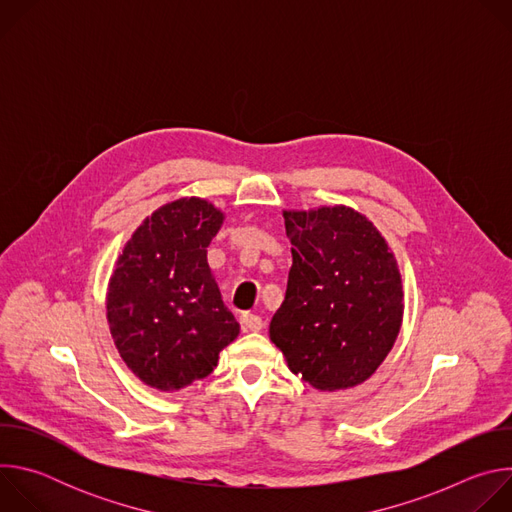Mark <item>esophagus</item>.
<instances>
[{
  "label": "esophagus",
  "instance_id": "esophagus-1",
  "mask_svg": "<svg viewBox=\"0 0 512 512\" xmlns=\"http://www.w3.org/2000/svg\"><path fill=\"white\" fill-rule=\"evenodd\" d=\"M241 326H243V330H247V332H259V330L263 328V320H261L259 316H255V314H243Z\"/></svg>",
  "mask_w": 512,
  "mask_h": 512
}]
</instances>
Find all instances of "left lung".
Returning a JSON list of instances; mask_svg holds the SVG:
<instances>
[{"mask_svg":"<svg viewBox=\"0 0 512 512\" xmlns=\"http://www.w3.org/2000/svg\"><path fill=\"white\" fill-rule=\"evenodd\" d=\"M283 218L294 263L269 338L314 389L356 387L381 367L401 330L395 255L367 216L342 204L283 210Z\"/></svg>","mask_w":512,"mask_h":512,"instance_id":"left-lung-1","label":"left lung"}]
</instances>
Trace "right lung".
<instances>
[{
    "label": "right lung",
    "instance_id": "right-lung-1",
    "mask_svg": "<svg viewBox=\"0 0 512 512\" xmlns=\"http://www.w3.org/2000/svg\"><path fill=\"white\" fill-rule=\"evenodd\" d=\"M225 214L202 198L164 204L137 227L107 289V322L127 369L160 391L208 377L239 336L206 247Z\"/></svg>",
    "mask_w": 512,
    "mask_h": 512
}]
</instances>
